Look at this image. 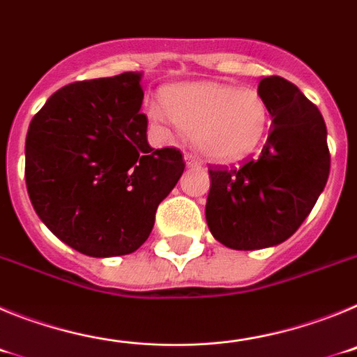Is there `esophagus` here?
Masks as SVG:
<instances>
[{
	"instance_id": "obj_1",
	"label": "esophagus",
	"mask_w": 357,
	"mask_h": 357,
	"mask_svg": "<svg viewBox=\"0 0 357 357\" xmlns=\"http://www.w3.org/2000/svg\"><path fill=\"white\" fill-rule=\"evenodd\" d=\"M184 159H185V164H188V166H197V168L198 166H202V160L198 159L197 155H193V153H189V151L184 155Z\"/></svg>"
}]
</instances>
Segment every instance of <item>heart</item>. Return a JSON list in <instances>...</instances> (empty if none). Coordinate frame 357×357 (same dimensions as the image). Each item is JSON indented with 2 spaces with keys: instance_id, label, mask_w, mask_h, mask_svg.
I'll return each instance as SVG.
<instances>
[{
  "instance_id": "obj_1",
  "label": "heart",
  "mask_w": 357,
  "mask_h": 357,
  "mask_svg": "<svg viewBox=\"0 0 357 357\" xmlns=\"http://www.w3.org/2000/svg\"><path fill=\"white\" fill-rule=\"evenodd\" d=\"M162 107L148 110L151 121L168 119L191 134L195 146L213 160L248 155L263 141L270 123L259 93L216 82H193L166 87Z\"/></svg>"
}]
</instances>
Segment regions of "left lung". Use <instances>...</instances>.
I'll return each instance as SVG.
<instances>
[{"label":"left lung","mask_w":357,"mask_h":357,"mask_svg":"<svg viewBox=\"0 0 357 357\" xmlns=\"http://www.w3.org/2000/svg\"><path fill=\"white\" fill-rule=\"evenodd\" d=\"M257 93L273 118L263 150L239 166H209L207 225L234 250L273 247L295 234L331 169L318 107L282 77L263 78Z\"/></svg>","instance_id":"left-lung-1"}]
</instances>
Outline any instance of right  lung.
Returning a JSON list of instances; mask_svg holds the SVG:
<instances>
[{
	"mask_svg": "<svg viewBox=\"0 0 357 357\" xmlns=\"http://www.w3.org/2000/svg\"><path fill=\"white\" fill-rule=\"evenodd\" d=\"M139 73L73 82L26 135L31 206L56 238L91 257L132 254L185 168L176 148L148 144Z\"/></svg>",
	"mask_w": 357,
	"mask_h": 357,
	"instance_id": "right-lung-1",
	"label": "right lung"
}]
</instances>
